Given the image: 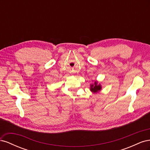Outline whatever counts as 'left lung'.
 <instances>
[{
    "label": "left lung",
    "instance_id": "1",
    "mask_svg": "<svg viewBox=\"0 0 150 150\" xmlns=\"http://www.w3.org/2000/svg\"><path fill=\"white\" fill-rule=\"evenodd\" d=\"M90 91L92 93H98L101 91V90L102 89V86L101 84H99L98 83V81H94V84H90Z\"/></svg>",
    "mask_w": 150,
    "mask_h": 150
}]
</instances>
